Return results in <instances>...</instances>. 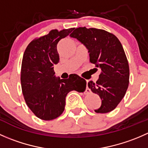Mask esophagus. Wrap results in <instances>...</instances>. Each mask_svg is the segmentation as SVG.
Returning a JSON list of instances; mask_svg holds the SVG:
<instances>
[{"label": "esophagus", "instance_id": "obj_1", "mask_svg": "<svg viewBox=\"0 0 148 148\" xmlns=\"http://www.w3.org/2000/svg\"><path fill=\"white\" fill-rule=\"evenodd\" d=\"M87 91H89V92H90V89H89V88H86V92H87Z\"/></svg>", "mask_w": 148, "mask_h": 148}]
</instances>
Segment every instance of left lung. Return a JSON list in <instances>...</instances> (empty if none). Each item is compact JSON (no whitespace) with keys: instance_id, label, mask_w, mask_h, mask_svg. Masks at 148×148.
<instances>
[{"instance_id":"left-lung-1","label":"left lung","mask_w":148,"mask_h":148,"mask_svg":"<svg viewBox=\"0 0 148 148\" xmlns=\"http://www.w3.org/2000/svg\"><path fill=\"white\" fill-rule=\"evenodd\" d=\"M70 36L86 46L90 62L102 70L96 82H88L92 92L102 99V105L95 112L112 111L125 97L129 85V64L120 41L112 33L95 28L79 27Z\"/></svg>"}]
</instances>
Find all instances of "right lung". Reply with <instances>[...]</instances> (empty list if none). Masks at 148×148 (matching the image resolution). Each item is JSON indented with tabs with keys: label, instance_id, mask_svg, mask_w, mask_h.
<instances>
[{
	"label": "right lung",
	"instance_id": "add662e5",
	"mask_svg": "<svg viewBox=\"0 0 148 148\" xmlns=\"http://www.w3.org/2000/svg\"><path fill=\"white\" fill-rule=\"evenodd\" d=\"M53 29L30 42L21 64V83L25 102L32 112L41 120H52L63 113L67 94L72 90L83 92L85 79L71 74L67 79L55 76L53 64L59 62L57 44L74 30Z\"/></svg>",
	"mask_w": 148,
	"mask_h": 148
}]
</instances>
